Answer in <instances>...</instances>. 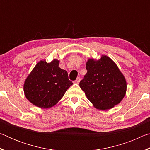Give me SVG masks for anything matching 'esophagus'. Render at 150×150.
Instances as JSON below:
<instances>
[{
  "label": "esophagus",
  "instance_id": "1",
  "mask_svg": "<svg viewBox=\"0 0 150 150\" xmlns=\"http://www.w3.org/2000/svg\"><path fill=\"white\" fill-rule=\"evenodd\" d=\"M80 80H81L80 79V77H77V79L73 81V83H76V84H79V82H80Z\"/></svg>",
  "mask_w": 150,
  "mask_h": 150
}]
</instances>
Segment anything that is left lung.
I'll list each match as a JSON object with an SVG mask.
<instances>
[{
  "instance_id": "8db88e82",
  "label": "left lung",
  "mask_w": 150,
  "mask_h": 150,
  "mask_svg": "<svg viewBox=\"0 0 150 150\" xmlns=\"http://www.w3.org/2000/svg\"><path fill=\"white\" fill-rule=\"evenodd\" d=\"M86 69L79 86L96 108L107 110L120 103L125 96L126 82L110 58L103 55L98 61L88 59Z\"/></svg>"
}]
</instances>
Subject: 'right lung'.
I'll return each mask as SVG.
<instances>
[{
  "mask_svg": "<svg viewBox=\"0 0 150 150\" xmlns=\"http://www.w3.org/2000/svg\"><path fill=\"white\" fill-rule=\"evenodd\" d=\"M72 85L67 72L59 68V61H40L27 77L24 91L33 105L47 108L54 106Z\"/></svg>",
  "mask_w": 150,
  "mask_h": 150,
  "instance_id": "add662e5",
  "label": "right lung"
}]
</instances>
